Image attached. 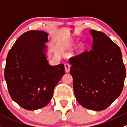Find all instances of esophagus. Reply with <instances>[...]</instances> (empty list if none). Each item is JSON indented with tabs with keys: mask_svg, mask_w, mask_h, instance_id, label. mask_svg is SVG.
Instances as JSON below:
<instances>
[{
	"mask_svg": "<svg viewBox=\"0 0 127 127\" xmlns=\"http://www.w3.org/2000/svg\"><path fill=\"white\" fill-rule=\"evenodd\" d=\"M64 67H65V71L66 72H69L70 71V67H71V65L68 63H66L64 64Z\"/></svg>",
	"mask_w": 127,
	"mask_h": 127,
	"instance_id": "esophagus-1",
	"label": "esophagus"
}]
</instances>
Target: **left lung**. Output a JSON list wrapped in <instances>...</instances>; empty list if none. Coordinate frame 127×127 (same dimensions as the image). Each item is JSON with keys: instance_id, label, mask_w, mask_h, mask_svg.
<instances>
[{"instance_id": "obj_1", "label": "left lung", "mask_w": 127, "mask_h": 127, "mask_svg": "<svg viewBox=\"0 0 127 127\" xmlns=\"http://www.w3.org/2000/svg\"><path fill=\"white\" fill-rule=\"evenodd\" d=\"M92 50L71 57L75 98L83 107L101 111L121 94L126 76L119 47L104 33L90 30Z\"/></svg>"}]
</instances>
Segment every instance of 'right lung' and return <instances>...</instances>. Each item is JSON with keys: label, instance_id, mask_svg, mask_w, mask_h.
Here are the masks:
<instances>
[{"label": "right lung", "instance_id": "1", "mask_svg": "<svg viewBox=\"0 0 127 127\" xmlns=\"http://www.w3.org/2000/svg\"><path fill=\"white\" fill-rule=\"evenodd\" d=\"M48 33L29 31L20 35L9 51L5 79L13 100L27 110L47 106L65 74L64 66H50L46 57Z\"/></svg>", "mask_w": 127, "mask_h": 127}]
</instances>
